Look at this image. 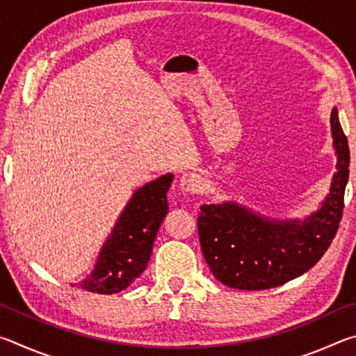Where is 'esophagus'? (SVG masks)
<instances>
[{
	"mask_svg": "<svg viewBox=\"0 0 356 356\" xmlns=\"http://www.w3.org/2000/svg\"><path fill=\"white\" fill-rule=\"evenodd\" d=\"M180 186H182V190L188 191V193H197L201 191L202 188V177L200 174L196 172H184L182 177H180Z\"/></svg>",
	"mask_w": 356,
	"mask_h": 356,
	"instance_id": "esophagus-1",
	"label": "esophagus"
}]
</instances>
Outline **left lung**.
I'll list each match as a JSON object with an SVG mask.
<instances>
[{"mask_svg": "<svg viewBox=\"0 0 356 356\" xmlns=\"http://www.w3.org/2000/svg\"><path fill=\"white\" fill-rule=\"evenodd\" d=\"M331 134L337 166L330 195L305 221L268 220L234 202L201 206L197 234L202 254L222 284L240 291L286 284L314 267L330 248L342 220L350 163L336 108L331 111Z\"/></svg>", "mask_w": 356, "mask_h": 356, "instance_id": "1", "label": "left lung"}]
</instances>
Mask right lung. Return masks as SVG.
Returning <instances> with one entry per match:
<instances>
[{
  "mask_svg": "<svg viewBox=\"0 0 356 356\" xmlns=\"http://www.w3.org/2000/svg\"><path fill=\"white\" fill-rule=\"evenodd\" d=\"M172 174L136 190L100 251L94 270L78 287L94 293H118L144 272L159 227L168 213L166 193Z\"/></svg>",
  "mask_w": 356,
  "mask_h": 356,
  "instance_id": "1",
  "label": "right lung"
}]
</instances>
